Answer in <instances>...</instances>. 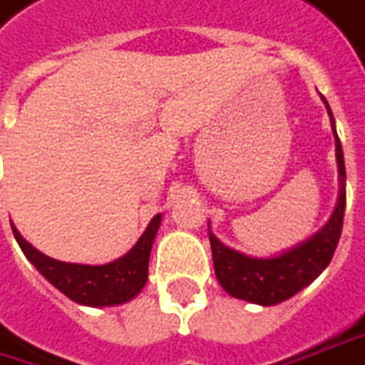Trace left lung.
<instances>
[{
    "instance_id": "obj_1",
    "label": "left lung",
    "mask_w": 365,
    "mask_h": 365,
    "mask_svg": "<svg viewBox=\"0 0 365 365\" xmlns=\"http://www.w3.org/2000/svg\"><path fill=\"white\" fill-rule=\"evenodd\" d=\"M323 103L331 117L335 155H337V170H339V200L333 210L331 218L319 232L313 234L303 245L272 258L246 257L242 252H236L232 248L224 246L210 232L216 279L228 295L248 301V303H257L262 307L277 305L297 295L309 283H313L331 262L333 252L341 236L344 212H346V163H344V149L333 125L331 108L325 98Z\"/></svg>"
}]
</instances>
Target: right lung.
<instances>
[{"instance_id": "1", "label": "right lung", "mask_w": 365, "mask_h": 365, "mask_svg": "<svg viewBox=\"0 0 365 365\" xmlns=\"http://www.w3.org/2000/svg\"><path fill=\"white\" fill-rule=\"evenodd\" d=\"M159 224H161V214L149 222L147 230L141 234L137 245L133 246L125 257L117 258L108 264H98V267L62 262L56 258L46 257L21 238V234L16 230L14 224H11V230L26 258L44 274V279L56 287L58 291H62L68 299L81 305L110 307V305L127 303L133 297L141 293V289L147 283L149 252L155 240Z\"/></svg>"}]
</instances>
